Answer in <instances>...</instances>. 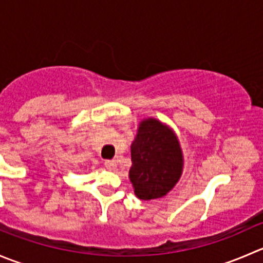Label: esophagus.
Here are the masks:
<instances>
[{
  "label": "esophagus",
  "instance_id": "obj_1",
  "mask_svg": "<svg viewBox=\"0 0 263 263\" xmlns=\"http://www.w3.org/2000/svg\"><path fill=\"white\" fill-rule=\"evenodd\" d=\"M105 168H107L108 171H115V169L117 168L116 160H107V161H105Z\"/></svg>",
  "mask_w": 263,
  "mask_h": 263
}]
</instances>
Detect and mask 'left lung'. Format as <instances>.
Masks as SVG:
<instances>
[{
  "label": "left lung",
  "instance_id": "1",
  "mask_svg": "<svg viewBox=\"0 0 263 263\" xmlns=\"http://www.w3.org/2000/svg\"><path fill=\"white\" fill-rule=\"evenodd\" d=\"M128 177L137 198H161L171 192L183 173V151L174 129L148 117L139 123L131 144Z\"/></svg>",
  "mask_w": 263,
  "mask_h": 263
}]
</instances>
